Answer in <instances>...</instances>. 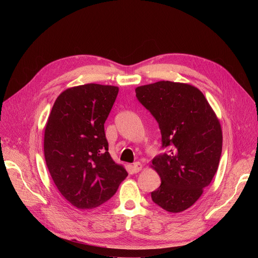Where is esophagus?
<instances>
[{"label": "esophagus", "instance_id": "obj_1", "mask_svg": "<svg viewBox=\"0 0 258 258\" xmlns=\"http://www.w3.org/2000/svg\"><path fill=\"white\" fill-rule=\"evenodd\" d=\"M142 168H143V165H142V163H140V162H135V163L132 166V169H133L134 172H138Z\"/></svg>", "mask_w": 258, "mask_h": 258}]
</instances>
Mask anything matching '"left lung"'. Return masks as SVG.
<instances>
[{
	"label": "left lung",
	"mask_w": 258,
	"mask_h": 258,
	"mask_svg": "<svg viewBox=\"0 0 258 258\" xmlns=\"http://www.w3.org/2000/svg\"><path fill=\"white\" fill-rule=\"evenodd\" d=\"M135 91L158 121L162 145L169 146L151 165L161 178L152 199L170 213L182 212L201 198L218 170L223 146L220 120L204 94L189 84L162 80Z\"/></svg>",
	"instance_id": "1"
}]
</instances>
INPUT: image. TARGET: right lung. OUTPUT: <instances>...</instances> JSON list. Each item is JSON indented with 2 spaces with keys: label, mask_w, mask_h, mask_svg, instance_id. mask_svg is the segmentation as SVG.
I'll use <instances>...</instances> for the list:
<instances>
[{
  "label": "right lung",
  "mask_w": 258,
  "mask_h": 258,
  "mask_svg": "<svg viewBox=\"0 0 258 258\" xmlns=\"http://www.w3.org/2000/svg\"><path fill=\"white\" fill-rule=\"evenodd\" d=\"M119 88L87 84L64 90L53 104L44 135V154L61 196L78 209L110 200L127 177L108 153L104 122Z\"/></svg>",
  "instance_id": "add662e5"
}]
</instances>
